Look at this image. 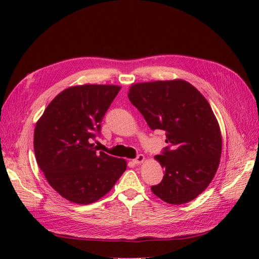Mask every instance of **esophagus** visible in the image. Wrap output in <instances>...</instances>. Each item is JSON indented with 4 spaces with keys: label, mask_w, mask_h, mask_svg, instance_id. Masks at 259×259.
<instances>
[{
    "label": "esophagus",
    "mask_w": 259,
    "mask_h": 259,
    "mask_svg": "<svg viewBox=\"0 0 259 259\" xmlns=\"http://www.w3.org/2000/svg\"><path fill=\"white\" fill-rule=\"evenodd\" d=\"M144 161H145V155L144 154H138L136 156V159L133 160V162H134L135 164H140V163H143Z\"/></svg>",
    "instance_id": "1"
}]
</instances>
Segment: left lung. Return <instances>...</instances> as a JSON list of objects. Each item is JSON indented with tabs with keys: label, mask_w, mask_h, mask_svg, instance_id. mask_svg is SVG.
<instances>
[{
	"label": "left lung",
	"mask_w": 259,
	"mask_h": 259,
	"mask_svg": "<svg viewBox=\"0 0 259 259\" xmlns=\"http://www.w3.org/2000/svg\"><path fill=\"white\" fill-rule=\"evenodd\" d=\"M128 99L151 130L165 132L167 147L155 155L165 169L151 191L169 204L192 201L213 180L222 155V134L205 97L184 80L133 84Z\"/></svg>",
	"instance_id": "obj_1"
}]
</instances>
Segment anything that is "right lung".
I'll return each instance as SVG.
<instances>
[{
    "label": "right lung",
    "mask_w": 259,
    "mask_h": 259,
    "mask_svg": "<svg viewBox=\"0 0 259 259\" xmlns=\"http://www.w3.org/2000/svg\"><path fill=\"white\" fill-rule=\"evenodd\" d=\"M121 90L117 85L68 88L46 107L34 130L38 167L55 191L76 204H91L112 189L126 161L92 144L101 121Z\"/></svg>",
    "instance_id": "right-lung-1"
}]
</instances>
